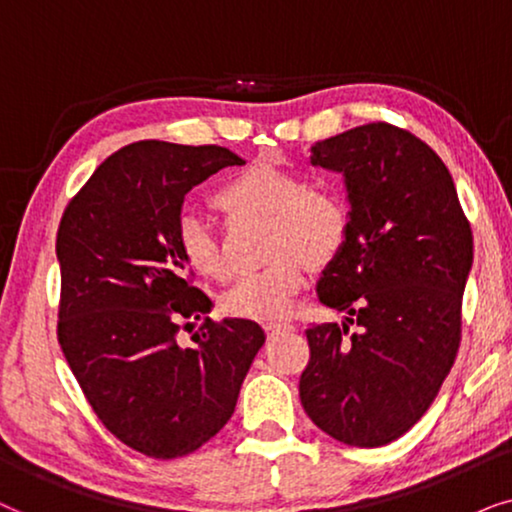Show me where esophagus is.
Listing matches in <instances>:
<instances>
[{"label": "esophagus", "instance_id": "obj_1", "mask_svg": "<svg viewBox=\"0 0 512 512\" xmlns=\"http://www.w3.org/2000/svg\"><path fill=\"white\" fill-rule=\"evenodd\" d=\"M264 330H267L269 337H274V335H278V332L295 330V325H292V323H267V325H264Z\"/></svg>", "mask_w": 512, "mask_h": 512}]
</instances>
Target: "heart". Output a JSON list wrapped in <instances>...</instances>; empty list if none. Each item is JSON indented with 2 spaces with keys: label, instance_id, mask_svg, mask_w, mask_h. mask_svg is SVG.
Returning <instances> with one entry per match:
<instances>
[{
  "label": "heart",
  "instance_id": "1",
  "mask_svg": "<svg viewBox=\"0 0 512 512\" xmlns=\"http://www.w3.org/2000/svg\"><path fill=\"white\" fill-rule=\"evenodd\" d=\"M227 215H262L269 220L267 267L238 278L224 292L222 309L234 318L281 320L295 311L313 267H327L351 234V210L335 189L309 185L297 170L255 163L231 175L213 194ZM175 248L194 274L222 281L227 276L220 243L196 217H180Z\"/></svg>",
  "mask_w": 512,
  "mask_h": 512
}]
</instances>
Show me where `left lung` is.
Wrapping results in <instances>:
<instances>
[{
	"instance_id": "8db88e82",
	"label": "left lung",
	"mask_w": 512,
	"mask_h": 512,
	"mask_svg": "<svg viewBox=\"0 0 512 512\" xmlns=\"http://www.w3.org/2000/svg\"><path fill=\"white\" fill-rule=\"evenodd\" d=\"M311 163L344 175L351 234L316 288L346 320L306 330L299 398L335 440L381 447L424 417L452 370L473 231L445 163L403 128H351L316 142Z\"/></svg>"
}]
</instances>
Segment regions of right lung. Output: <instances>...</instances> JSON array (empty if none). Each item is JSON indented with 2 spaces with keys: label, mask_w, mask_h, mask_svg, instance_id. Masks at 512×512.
I'll return each instance as SVG.
<instances>
[{
  "label": "right lung",
  "mask_w": 512,
  "mask_h": 512,
  "mask_svg": "<svg viewBox=\"0 0 512 512\" xmlns=\"http://www.w3.org/2000/svg\"><path fill=\"white\" fill-rule=\"evenodd\" d=\"M243 159L217 145L133 142L95 168L58 227V342L88 405L112 435L177 459L222 431L264 344L255 320L206 318L175 227L192 187ZM204 316L192 347L177 317Z\"/></svg>",
  "instance_id": "1"
}]
</instances>
